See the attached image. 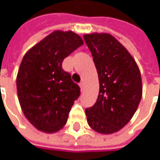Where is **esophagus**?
<instances>
[{"mask_svg": "<svg viewBox=\"0 0 160 160\" xmlns=\"http://www.w3.org/2000/svg\"><path fill=\"white\" fill-rule=\"evenodd\" d=\"M79 86H80V90L83 91L84 88H85V85H84L83 82H81V83L79 84Z\"/></svg>", "mask_w": 160, "mask_h": 160, "instance_id": "obj_1", "label": "esophagus"}]
</instances>
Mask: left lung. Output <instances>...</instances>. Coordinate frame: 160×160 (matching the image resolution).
<instances>
[{"label": "left lung", "instance_id": "8db88e82", "mask_svg": "<svg viewBox=\"0 0 160 160\" xmlns=\"http://www.w3.org/2000/svg\"><path fill=\"white\" fill-rule=\"evenodd\" d=\"M97 68L99 92L87 108L88 125L99 134L118 132L131 120L142 96L141 72L127 49L109 33L85 34Z\"/></svg>", "mask_w": 160, "mask_h": 160}]
</instances>
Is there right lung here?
Listing matches in <instances>:
<instances>
[{"instance_id": "1", "label": "right lung", "mask_w": 160, "mask_h": 160, "mask_svg": "<svg viewBox=\"0 0 160 160\" xmlns=\"http://www.w3.org/2000/svg\"><path fill=\"white\" fill-rule=\"evenodd\" d=\"M72 31H55L26 53L20 63L17 92L25 117L37 129H62L80 89L62 68L64 58L83 44Z\"/></svg>"}]
</instances>
